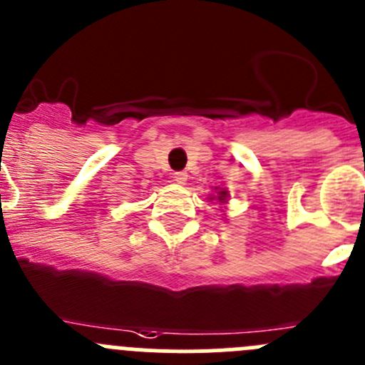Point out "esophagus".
Instances as JSON below:
<instances>
[{
  "label": "esophagus",
  "mask_w": 365,
  "mask_h": 365,
  "mask_svg": "<svg viewBox=\"0 0 365 365\" xmlns=\"http://www.w3.org/2000/svg\"><path fill=\"white\" fill-rule=\"evenodd\" d=\"M187 173L185 171H178V173H175V176H173V178H175V182L176 183H180V185H183V183L187 182Z\"/></svg>",
  "instance_id": "34e87169"
}]
</instances>
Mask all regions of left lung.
Segmentation results:
<instances>
[{"mask_svg": "<svg viewBox=\"0 0 365 365\" xmlns=\"http://www.w3.org/2000/svg\"><path fill=\"white\" fill-rule=\"evenodd\" d=\"M214 198H216L220 203H225L227 202V190H220V192H217V196H214ZM214 198H210V200H214Z\"/></svg>", "mask_w": 365, "mask_h": 365, "instance_id": "1", "label": "left lung"}]
</instances>
